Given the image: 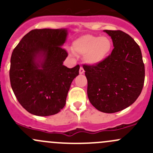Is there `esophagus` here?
<instances>
[{"mask_svg":"<svg viewBox=\"0 0 153 153\" xmlns=\"http://www.w3.org/2000/svg\"><path fill=\"white\" fill-rule=\"evenodd\" d=\"M79 73L81 74H84V69H83V67H80V69H79Z\"/></svg>","mask_w":153,"mask_h":153,"instance_id":"esophagus-1","label":"esophagus"}]
</instances>
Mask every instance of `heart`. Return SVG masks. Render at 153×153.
Wrapping results in <instances>:
<instances>
[{
	"mask_svg": "<svg viewBox=\"0 0 153 153\" xmlns=\"http://www.w3.org/2000/svg\"><path fill=\"white\" fill-rule=\"evenodd\" d=\"M112 49V42L106 37L85 35L74 41L72 49L79 55H85L88 64H97L104 61Z\"/></svg>",
	"mask_w": 153,
	"mask_h": 153,
	"instance_id": "obj_1",
	"label": "heart"
}]
</instances>
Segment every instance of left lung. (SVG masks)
Returning <instances> with one entry per match:
<instances>
[{"mask_svg":"<svg viewBox=\"0 0 153 153\" xmlns=\"http://www.w3.org/2000/svg\"><path fill=\"white\" fill-rule=\"evenodd\" d=\"M111 37L114 49L95 65L84 64L87 95L98 110L114 113L133 104L142 91L144 64L139 46L121 30H104Z\"/></svg>","mask_w":153,"mask_h":153,"instance_id":"1","label":"left lung"}]
</instances>
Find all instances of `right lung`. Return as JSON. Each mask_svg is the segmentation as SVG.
Instances as JSON below:
<instances>
[{
	"label": "right lung",
	"mask_w": 153,
	"mask_h": 153,
	"mask_svg": "<svg viewBox=\"0 0 153 153\" xmlns=\"http://www.w3.org/2000/svg\"><path fill=\"white\" fill-rule=\"evenodd\" d=\"M67 35L64 29H33L12 52L11 86L18 102L29 113L49 116L65 106L68 91L80 68L63 65L68 53L61 46Z\"/></svg>",
	"instance_id": "add662e5"
}]
</instances>
